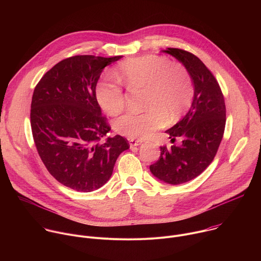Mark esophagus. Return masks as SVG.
I'll return each instance as SVG.
<instances>
[{
  "label": "esophagus",
  "mask_w": 261,
  "mask_h": 261,
  "mask_svg": "<svg viewBox=\"0 0 261 261\" xmlns=\"http://www.w3.org/2000/svg\"><path fill=\"white\" fill-rule=\"evenodd\" d=\"M142 143V140H136V139H129V144L131 147L133 146H137L139 144Z\"/></svg>",
  "instance_id": "1"
}]
</instances>
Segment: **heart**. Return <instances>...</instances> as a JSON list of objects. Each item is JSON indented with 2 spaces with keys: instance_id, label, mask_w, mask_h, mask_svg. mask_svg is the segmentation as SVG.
Returning <instances> with one entry per match:
<instances>
[{
  "instance_id": "obj_1",
  "label": "heart",
  "mask_w": 261,
  "mask_h": 261,
  "mask_svg": "<svg viewBox=\"0 0 261 261\" xmlns=\"http://www.w3.org/2000/svg\"><path fill=\"white\" fill-rule=\"evenodd\" d=\"M116 76L129 90L144 89L142 113L128 111L115 123L118 133L129 139H145L187 111L194 98V85L189 70L165 57L146 55L124 61ZM96 99L110 116L123 110L126 99L123 87L104 79L96 87Z\"/></svg>"
}]
</instances>
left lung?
I'll return each mask as SVG.
<instances>
[{
  "mask_svg": "<svg viewBox=\"0 0 261 261\" xmlns=\"http://www.w3.org/2000/svg\"><path fill=\"white\" fill-rule=\"evenodd\" d=\"M177 59L191 74L194 98L189 111L166 131L171 141L181 144L160 146L159 160L150 166L160 180L178 185L198 176L214 160L226 123V107L221 88L207 67L193 54L179 48L163 50Z\"/></svg>",
  "mask_w": 261,
  "mask_h": 261,
  "instance_id": "left-lung-1",
  "label": "left lung"
}]
</instances>
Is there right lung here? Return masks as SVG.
<instances>
[{
    "label": "right lung",
    "instance_id": "obj_1",
    "mask_svg": "<svg viewBox=\"0 0 261 261\" xmlns=\"http://www.w3.org/2000/svg\"><path fill=\"white\" fill-rule=\"evenodd\" d=\"M121 58H67L44 74L33 93L31 127L37 152L58 181L79 192L102 187L130 146L121 135L100 142L110 126L101 114L96 86L103 69Z\"/></svg>",
    "mask_w": 261,
    "mask_h": 261
}]
</instances>
